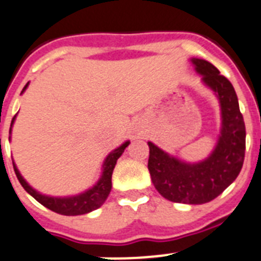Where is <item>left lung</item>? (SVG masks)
Returning a JSON list of instances; mask_svg holds the SVG:
<instances>
[{"mask_svg": "<svg viewBox=\"0 0 261 261\" xmlns=\"http://www.w3.org/2000/svg\"><path fill=\"white\" fill-rule=\"evenodd\" d=\"M201 81L216 93L221 107V131L212 153L200 163H185L148 142V170L164 198L174 203L204 204L213 200L238 177L243 166L246 127L233 84L212 63L191 58Z\"/></svg>", "mask_w": 261, "mask_h": 261, "instance_id": "1", "label": "left lung"}]
</instances>
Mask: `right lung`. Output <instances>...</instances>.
<instances>
[{
    "label": "right lung",
    "instance_id": "obj_1",
    "mask_svg": "<svg viewBox=\"0 0 261 261\" xmlns=\"http://www.w3.org/2000/svg\"><path fill=\"white\" fill-rule=\"evenodd\" d=\"M28 87V83L25 84L24 88H23L22 93L24 92L25 88ZM15 117L14 116L13 121H11V126H13L14 121H15ZM10 134H11V127H10ZM10 139V138H9ZM130 144V142H125L122 145H119L117 149H114L113 152H110L108 154V157L105 159L104 165H102V173L100 179L97 180L95 186L91 187L90 190L82 192L79 195H74V196H66V198H56V196H48V195H43L37 192L36 190L32 189L30 185L24 180V178L20 175L19 170L16 168V165L13 161L14 171H15L16 178L20 182V185L23 186V189L31 195L32 198L36 199L40 204H43L44 206H46L48 210L53 211L56 213H60L63 216H78V215H86V213H90L92 211L97 210L102 204L105 203L107 198L109 196L110 190H112V174H113L114 166L117 164V160L121 157V154L123 153V151L126 149V147Z\"/></svg>",
    "mask_w": 261,
    "mask_h": 261
}]
</instances>
